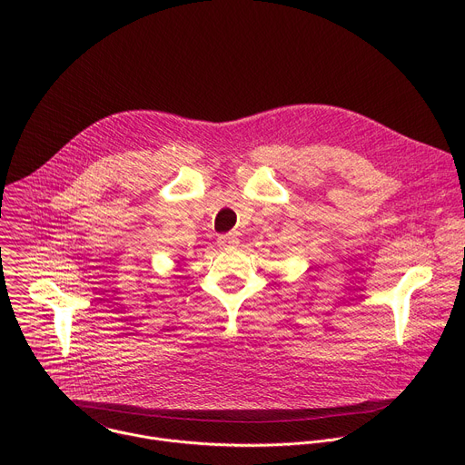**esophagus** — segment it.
I'll list each match as a JSON object with an SVG mask.
<instances>
[{"instance_id":"1","label":"esophagus","mask_w":465,"mask_h":465,"mask_svg":"<svg viewBox=\"0 0 465 465\" xmlns=\"http://www.w3.org/2000/svg\"><path fill=\"white\" fill-rule=\"evenodd\" d=\"M219 244L223 248H235L239 244V237L235 232H230V233H224L219 237Z\"/></svg>"}]
</instances>
